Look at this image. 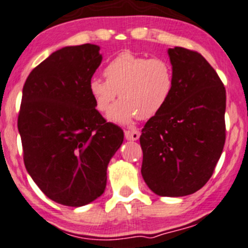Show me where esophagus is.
<instances>
[{
    "mask_svg": "<svg viewBox=\"0 0 248 248\" xmlns=\"http://www.w3.org/2000/svg\"><path fill=\"white\" fill-rule=\"evenodd\" d=\"M140 132L138 130H126L125 131V138L129 140H137L140 138Z\"/></svg>",
    "mask_w": 248,
    "mask_h": 248,
    "instance_id": "esophagus-1",
    "label": "esophagus"
}]
</instances>
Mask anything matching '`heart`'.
<instances>
[{
    "instance_id": "b5f03b06",
    "label": "heart",
    "mask_w": 248,
    "mask_h": 248,
    "mask_svg": "<svg viewBox=\"0 0 248 248\" xmlns=\"http://www.w3.org/2000/svg\"><path fill=\"white\" fill-rule=\"evenodd\" d=\"M103 73L106 80L92 78L87 90L99 112H105L119 95L121 100L108 112L113 123L153 118L166 108L175 90L174 68L163 58L122 52L108 61Z\"/></svg>"
}]
</instances>
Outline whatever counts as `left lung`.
Masks as SVG:
<instances>
[{"mask_svg":"<svg viewBox=\"0 0 248 248\" xmlns=\"http://www.w3.org/2000/svg\"><path fill=\"white\" fill-rule=\"evenodd\" d=\"M175 90L146 122L140 142L142 176L159 196H186L208 182L226 140V90L214 68L194 50L168 49Z\"/></svg>","mask_w":248,"mask_h":248,"instance_id":"left-lung-1","label":"left lung"}]
</instances>
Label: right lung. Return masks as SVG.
<instances>
[{
    "label": "right lung",
    "instance_id": "obj_1",
    "mask_svg": "<svg viewBox=\"0 0 248 248\" xmlns=\"http://www.w3.org/2000/svg\"><path fill=\"white\" fill-rule=\"evenodd\" d=\"M99 46H67L29 73L17 127L28 174L57 203L80 207L106 187L124 132L95 110L87 85L102 62Z\"/></svg>",
    "mask_w": 248,
    "mask_h": 248
}]
</instances>
